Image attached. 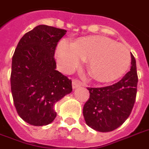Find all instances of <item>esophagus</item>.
I'll return each mask as SVG.
<instances>
[{
  "mask_svg": "<svg viewBox=\"0 0 149 149\" xmlns=\"http://www.w3.org/2000/svg\"><path fill=\"white\" fill-rule=\"evenodd\" d=\"M72 88L73 89H76L77 88H79V87H80V86L82 85V84H81V82L80 81H79V80H72Z\"/></svg>",
  "mask_w": 149,
  "mask_h": 149,
  "instance_id": "34e87169",
  "label": "esophagus"
}]
</instances>
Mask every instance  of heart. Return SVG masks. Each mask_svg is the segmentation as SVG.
<instances>
[{"instance_id":"heart-1","label":"heart","mask_w":149,"mask_h":149,"mask_svg":"<svg viewBox=\"0 0 149 149\" xmlns=\"http://www.w3.org/2000/svg\"><path fill=\"white\" fill-rule=\"evenodd\" d=\"M56 58L64 72L72 71L82 59L91 77L100 82H109L122 77L131 63L127 47L111 38L88 36L70 43L65 39L58 42Z\"/></svg>"}]
</instances>
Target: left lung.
<instances>
[{"mask_svg": "<svg viewBox=\"0 0 149 149\" xmlns=\"http://www.w3.org/2000/svg\"><path fill=\"white\" fill-rule=\"evenodd\" d=\"M136 60L131 54L130 71L118 83L88 88L90 98L84 106L86 124L99 132H111L122 125L134 105L137 86Z\"/></svg>", "mask_w": 149, "mask_h": 149, "instance_id": "left-lung-1", "label": "left lung"}]
</instances>
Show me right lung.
I'll return each instance as SVG.
<instances>
[{
  "instance_id": "obj_1",
  "label": "right lung",
  "mask_w": 149,
  "mask_h": 149,
  "mask_svg": "<svg viewBox=\"0 0 149 149\" xmlns=\"http://www.w3.org/2000/svg\"><path fill=\"white\" fill-rule=\"evenodd\" d=\"M66 31L38 25L20 38L13 54L11 90L22 119L35 126L54 120L55 103L71 93L72 81L56 70L55 48Z\"/></svg>"
}]
</instances>
